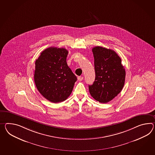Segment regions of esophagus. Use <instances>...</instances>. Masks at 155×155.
I'll use <instances>...</instances> for the list:
<instances>
[{"instance_id": "1", "label": "esophagus", "mask_w": 155, "mask_h": 155, "mask_svg": "<svg viewBox=\"0 0 155 155\" xmlns=\"http://www.w3.org/2000/svg\"><path fill=\"white\" fill-rule=\"evenodd\" d=\"M83 79V77L82 76H79V77H78V80L79 81H82Z\"/></svg>"}]
</instances>
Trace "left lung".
I'll list each match as a JSON object with an SVG mask.
<instances>
[{
    "mask_svg": "<svg viewBox=\"0 0 155 155\" xmlns=\"http://www.w3.org/2000/svg\"><path fill=\"white\" fill-rule=\"evenodd\" d=\"M92 52L96 76L93 84L88 86L89 91L94 100L105 104L122 90L125 71L120 58L113 50L95 46Z\"/></svg>",
    "mask_w": 155,
    "mask_h": 155,
    "instance_id": "1",
    "label": "left lung"
}]
</instances>
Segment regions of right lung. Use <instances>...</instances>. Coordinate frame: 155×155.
<instances>
[{
  "label": "right lung",
  "mask_w": 155,
  "mask_h": 155,
  "mask_svg": "<svg viewBox=\"0 0 155 155\" xmlns=\"http://www.w3.org/2000/svg\"><path fill=\"white\" fill-rule=\"evenodd\" d=\"M68 51L50 47L35 61L34 80L39 92L53 103L65 101L72 93L77 77L67 63Z\"/></svg>",
  "instance_id": "obj_1"
}]
</instances>
